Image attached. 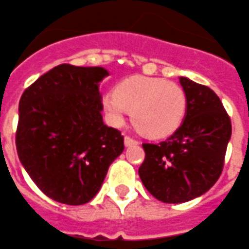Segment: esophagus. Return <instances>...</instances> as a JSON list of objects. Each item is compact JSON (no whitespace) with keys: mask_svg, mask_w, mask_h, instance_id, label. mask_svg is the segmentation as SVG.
<instances>
[{"mask_svg":"<svg viewBox=\"0 0 249 249\" xmlns=\"http://www.w3.org/2000/svg\"><path fill=\"white\" fill-rule=\"evenodd\" d=\"M124 143H125V146L138 145V141H137V140H134V138L129 137V136H125V138H124Z\"/></svg>","mask_w":249,"mask_h":249,"instance_id":"1","label":"esophagus"}]
</instances>
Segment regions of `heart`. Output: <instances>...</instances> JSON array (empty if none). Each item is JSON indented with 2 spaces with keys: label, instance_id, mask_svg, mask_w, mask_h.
<instances>
[{
  "label": "heart",
  "instance_id": "1",
  "mask_svg": "<svg viewBox=\"0 0 249 249\" xmlns=\"http://www.w3.org/2000/svg\"><path fill=\"white\" fill-rule=\"evenodd\" d=\"M103 108L115 126L132 112L133 125L150 138H163L176 132L187 112L185 91L162 78L132 77L120 82L115 92L104 95Z\"/></svg>",
  "mask_w": 249,
  "mask_h": 249
}]
</instances>
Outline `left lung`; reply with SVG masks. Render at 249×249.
<instances>
[{
    "label": "left lung",
    "instance_id": "1",
    "mask_svg": "<svg viewBox=\"0 0 249 249\" xmlns=\"http://www.w3.org/2000/svg\"><path fill=\"white\" fill-rule=\"evenodd\" d=\"M187 112L166 141L142 143L145 160L138 174L157 200L187 202L208 192L223 170L231 120L221 99L208 86L180 77Z\"/></svg>",
    "mask_w": 249,
    "mask_h": 249
}]
</instances>
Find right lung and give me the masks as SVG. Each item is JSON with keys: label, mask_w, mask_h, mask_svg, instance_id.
Masks as SVG:
<instances>
[{"label": "right lung", "mask_w": 249, "mask_h": 249, "mask_svg": "<svg viewBox=\"0 0 249 249\" xmlns=\"http://www.w3.org/2000/svg\"><path fill=\"white\" fill-rule=\"evenodd\" d=\"M100 66H54L22 94L15 145L20 163L49 198L82 205L99 192L124 137L102 117Z\"/></svg>", "instance_id": "obj_1"}]
</instances>
